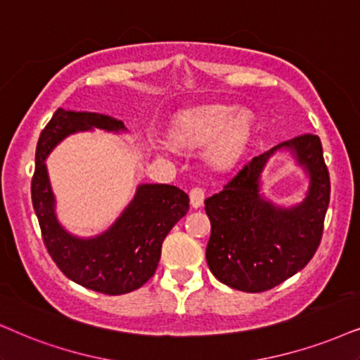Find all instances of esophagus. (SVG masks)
Here are the masks:
<instances>
[{
	"mask_svg": "<svg viewBox=\"0 0 360 360\" xmlns=\"http://www.w3.org/2000/svg\"><path fill=\"white\" fill-rule=\"evenodd\" d=\"M189 198H191V206L193 207H201L204 202V189L199 188V186H194L189 191Z\"/></svg>",
	"mask_w": 360,
	"mask_h": 360,
	"instance_id": "1",
	"label": "esophagus"
}]
</instances>
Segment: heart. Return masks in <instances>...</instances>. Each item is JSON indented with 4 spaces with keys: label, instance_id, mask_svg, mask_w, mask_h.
I'll list each match as a JSON object with an SVG mask.
<instances>
[{
    "label": "heart",
    "instance_id": "obj_1",
    "mask_svg": "<svg viewBox=\"0 0 360 360\" xmlns=\"http://www.w3.org/2000/svg\"><path fill=\"white\" fill-rule=\"evenodd\" d=\"M254 116L249 109H238L226 104H204L184 109L174 117L171 124V138L177 146L195 149L207 148L209 162L214 167L233 166L243 154L245 144L251 138ZM169 149V144H159Z\"/></svg>",
    "mask_w": 360,
    "mask_h": 360
}]
</instances>
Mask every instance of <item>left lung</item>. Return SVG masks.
<instances>
[{"label":"left lung","mask_w":360,"mask_h":360,"mask_svg":"<svg viewBox=\"0 0 360 360\" xmlns=\"http://www.w3.org/2000/svg\"><path fill=\"white\" fill-rule=\"evenodd\" d=\"M282 147L295 153L311 179L307 199L289 210L274 207L258 193L263 166ZM329 198L319 136H297L252 158L204 201L211 221L206 261L214 277L244 292H264L304 269L321 244Z\"/></svg>","instance_id":"8db88e82"}]
</instances>
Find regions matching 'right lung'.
Listing matches in <instances>:
<instances>
[{
	"label": "right lung",
	"instance_id": "right-lung-1",
	"mask_svg": "<svg viewBox=\"0 0 360 360\" xmlns=\"http://www.w3.org/2000/svg\"><path fill=\"white\" fill-rule=\"evenodd\" d=\"M93 127L124 131L122 121L99 112L61 108L54 112L36 146L31 199L44 245L59 271L83 288L120 295L139 289L154 276L162 240L189 211V195L171 184H141L133 201L106 233L91 239L66 233L54 214V195L44 161L66 136Z\"/></svg>",
	"mask_w": 360,
	"mask_h": 360
}]
</instances>
